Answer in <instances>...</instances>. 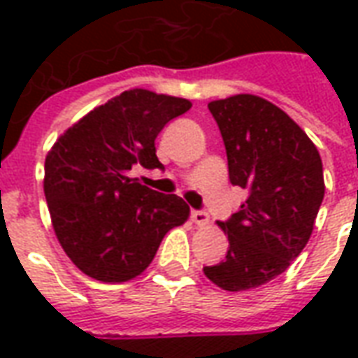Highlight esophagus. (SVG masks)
Returning a JSON list of instances; mask_svg holds the SVG:
<instances>
[{
	"mask_svg": "<svg viewBox=\"0 0 358 358\" xmlns=\"http://www.w3.org/2000/svg\"><path fill=\"white\" fill-rule=\"evenodd\" d=\"M192 220L197 226H207L209 224V215L205 210H192Z\"/></svg>",
	"mask_w": 358,
	"mask_h": 358,
	"instance_id": "1",
	"label": "esophagus"
}]
</instances>
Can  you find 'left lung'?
Here are the masks:
<instances>
[{
    "instance_id": "1",
    "label": "left lung",
    "mask_w": 358,
    "mask_h": 358,
    "mask_svg": "<svg viewBox=\"0 0 358 358\" xmlns=\"http://www.w3.org/2000/svg\"><path fill=\"white\" fill-rule=\"evenodd\" d=\"M234 186L248 201L218 226L228 234L224 261L205 266L213 284L245 292L280 276L307 245L324 199L320 153L274 103L240 94L209 103Z\"/></svg>"
}]
</instances>
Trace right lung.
<instances>
[{
	"label": "right lung",
	"mask_w": 358,
	"mask_h": 358,
	"mask_svg": "<svg viewBox=\"0 0 358 358\" xmlns=\"http://www.w3.org/2000/svg\"><path fill=\"white\" fill-rule=\"evenodd\" d=\"M184 97L134 88L90 110L45 157L43 194L61 248L90 278L128 282L148 268L164 234L189 207L138 178L134 164L161 169L155 138L189 110Z\"/></svg>",
	"instance_id": "obj_1"
}]
</instances>
